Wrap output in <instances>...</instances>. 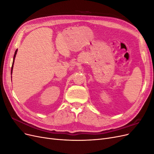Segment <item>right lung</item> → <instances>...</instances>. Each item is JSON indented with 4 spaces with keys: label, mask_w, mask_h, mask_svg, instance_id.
<instances>
[{
    "label": "right lung",
    "mask_w": 154,
    "mask_h": 154,
    "mask_svg": "<svg viewBox=\"0 0 154 154\" xmlns=\"http://www.w3.org/2000/svg\"><path fill=\"white\" fill-rule=\"evenodd\" d=\"M17 51L18 49H17L15 51V54H14V57H13V63H12V67H11V74L12 75V72H13V64H14V62H15V57H16V54H17ZM12 81V80H11Z\"/></svg>",
    "instance_id": "right-lung-1"
}]
</instances>
